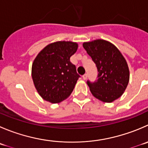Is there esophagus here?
<instances>
[{
    "label": "esophagus",
    "instance_id": "obj_1",
    "mask_svg": "<svg viewBox=\"0 0 148 148\" xmlns=\"http://www.w3.org/2000/svg\"><path fill=\"white\" fill-rule=\"evenodd\" d=\"M82 78H83V79H84V80L87 79V74H84V75L82 76Z\"/></svg>",
    "mask_w": 148,
    "mask_h": 148
}]
</instances>
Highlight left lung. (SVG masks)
I'll return each mask as SVG.
<instances>
[{
  "mask_svg": "<svg viewBox=\"0 0 148 148\" xmlns=\"http://www.w3.org/2000/svg\"><path fill=\"white\" fill-rule=\"evenodd\" d=\"M98 71L97 82L87 84L92 95L104 103H112L121 97L130 81V69L119 50L102 39L82 44Z\"/></svg>",
  "mask_w": 148,
  "mask_h": 148,
  "instance_id": "left-lung-1",
  "label": "left lung"
}]
</instances>
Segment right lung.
<instances>
[{"label": "right lung", "instance_id": "1", "mask_svg": "<svg viewBox=\"0 0 148 148\" xmlns=\"http://www.w3.org/2000/svg\"><path fill=\"white\" fill-rule=\"evenodd\" d=\"M78 44L58 41L45 46L34 58L32 77L36 90L43 100L58 103L69 97L80 77L70 57Z\"/></svg>", "mask_w": 148, "mask_h": 148}]
</instances>
